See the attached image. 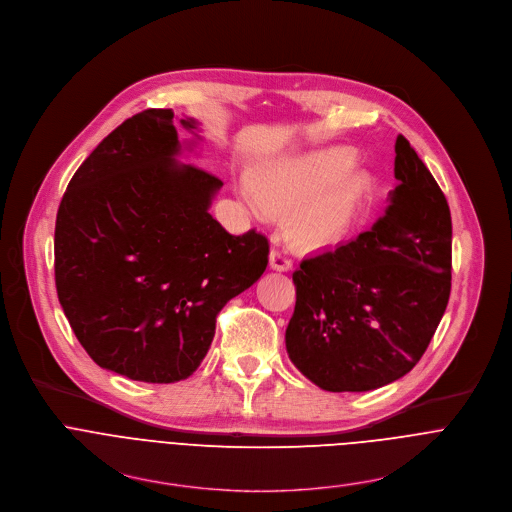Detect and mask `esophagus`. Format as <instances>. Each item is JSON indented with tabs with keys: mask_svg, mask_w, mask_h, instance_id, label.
I'll use <instances>...</instances> for the list:
<instances>
[{
	"mask_svg": "<svg viewBox=\"0 0 512 512\" xmlns=\"http://www.w3.org/2000/svg\"><path fill=\"white\" fill-rule=\"evenodd\" d=\"M270 268L278 270V272H287L293 268V260L282 250H272L270 252Z\"/></svg>",
	"mask_w": 512,
	"mask_h": 512,
	"instance_id": "34e87169",
	"label": "esophagus"
}]
</instances>
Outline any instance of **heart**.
I'll return each mask as SVG.
<instances>
[{"mask_svg": "<svg viewBox=\"0 0 512 512\" xmlns=\"http://www.w3.org/2000/svg\"><path fill=\"white\" fill-rule=\"evenodd\" d=\"M354 162L356 152L346 146L313 150L258 168L254 187L240 193L256 213L291 211V240L323 248L346 234L370 189L368 175L352 168Z\"/></svg>", "mask_w": 512, "mask_h": 512, "instance_id": "heart-1", "label": "heart"}]
</instances>
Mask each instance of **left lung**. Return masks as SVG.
Segmentation results:
<instances>
[{
  "mask_svg": "<svg viewBox=\"0 0 512 512\" xmlns=\"http://www.w3.org/2000/svg\"><path fill=\"white\" fill-rule=\"evenodd\" d=\"M384 215L295 270L291 362L329 392H364L403 378L425 354L451 291V215L405 136L394 144Z\"/></svg>",
  "mask_w": 512,
  "mask_h": 512,
  "instance_id": "1",
  "label": "left lung"
}]
</instances>
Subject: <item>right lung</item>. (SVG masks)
<instances>
[{
    "label": "right lung",
    "instance_id": "right-lung-1",
    "mask_svg": "<svg viewBox=\"0 0 512 512\" xmlns=\"http://www.w3.org/2000/svg\"><path fill=\"white\" fill-rule=\"evenodd\" d=\"M175 122L173 109H146L103 138L54 227L56 293L79 344L97 366L156 384L199 368L217 313L268 264L262 234L232 236L211 217L223 183L177 160Z\"/></svg>",
    "mask_w": 512,
    "mask_h": 512
}]
</instances>
